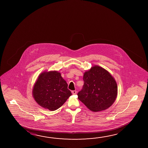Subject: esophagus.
Here are the masks:
<instances>
[{
  "mask_svg": "<svg viewBox=\"0 0 148 148\" xmlns=\"http://www.w3.org/2000/svg\"><path fill=\"white\" fill-rule=\"evenodd\" d=\"M72 93L73 95H75L77 93V91L76 90H73V91H72Z\"/></svg>",
  "mask_w": 148,
  "mask_h": 148,
  "instance_id": "obj_1",
  "label": "esophagus"
}]
</instances>
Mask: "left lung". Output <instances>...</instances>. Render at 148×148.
Returning a JSON list of instances; mask_svg holds the SVG:
<instances>
[{"instance_id": "left-lung-1", "label": "left lung", "mask_w": 148, "mask_h": 148, "mask_svg": "<svg viewBox=\"0 0 148 148\" xmlns=\"http://www.w3.org/2000/svg\"><path fill=\"white\" fill-rule=\"evenodd\" d=\"M82 89L78 98L93 112L102 111L111 106L116 99L117 84L103 68L94 66L84 73Z\"/></svg>"}]
</instances>
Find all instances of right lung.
Returning a JSON list of instances; mask_svg holds the SVG:
<instances>
[{
	"label": "right lung",
	"mask_w": 148,
	"mask_h": 148,
	"mask_svg": "<svg viewBox=\"0 0 148 148\" xmlns=\"http://www.w3.org/2000/svg\"><path fill=\"white\" fill-rule=\"evenodd\" d=\"M32 93L38 104L51 111L58 109L72 95L68 84L57 71L40 74Z\"/></svg>",
	"instance_id": "add662e5"
}]
</instances>
